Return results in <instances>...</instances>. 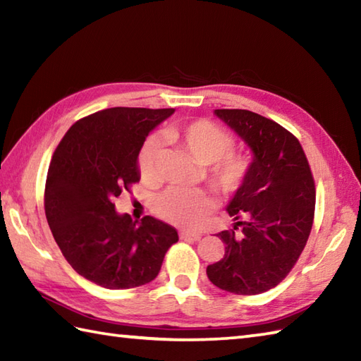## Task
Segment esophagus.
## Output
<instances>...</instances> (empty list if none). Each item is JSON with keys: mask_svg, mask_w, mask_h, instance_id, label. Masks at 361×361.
<instances>
[{"mask_svg": "<svg viewBox=\"0 0 361 361\" xmlns=\"http://www.w3.org/2000/svg\"><path fill=\"white\" fill-rule=\"evenodd\" d=\"M180 239H183V240H200L202 234L200 233H190V231H181Z\"/></svg>", "mask_w": 361, "mask_h": 361, "instance_id": "1", "label": "esophagus"}]
</instances>
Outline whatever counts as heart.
Listing matches in <instances>:
<instances>
[{
    "label": "heart",
    "mask_w": 361,
    "mask_h": 361,
    "mask_svg": "<svg viewBox=\"0 0 361 361\" xmlns=\"http://www.w3.org/2000/svg\"><path fill=\"white\" fill-rule=\"evenodd\" d=\"M166 142L198 166H208L206 180L220 195H233L245 186L251 173L252 158L234 149V137L211 121L197 119L167 127ZM158 141L147 137L137 152V172L147 185L159 181L157 169ZM152 209L159 219L180 228H195L211 209V198L204 190L171 188L153 198Z\"/></svg>",
    "instance_id": "obj_1"
}]
</instances>
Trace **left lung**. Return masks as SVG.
<instances>
[{
  "instance_id": "left-lung-1",
  "label": "left lung",
  "mask_w": 361,
  "mask_h": 361,
  "mask_svg": "<svg viewBox=\"0 0 361 361\" xmlns=\"http://www.w3.org/2000/svg\"><path fill=\"white\" fill-rule=\"evenodd\" d=\"M252 150L245 186L228 204L233 229L217 235L225 256L206 274L221 290L259 295L278 286L307 243L315 216V181L298 137L248 110H216Z\"/></svg>"
}]
</instances>
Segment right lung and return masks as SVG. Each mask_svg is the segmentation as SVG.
Returning <instances> with one entry per match:
<instances>
[{
    "label": "right lung",
    "mask_w": 361,
    "mask_h": 361,
    "mask_svg": "<svg viewBox=\"0 0 361 361\" xmlns=\"http://www.w3.org/2000/svg\"><path fill=\"white\" fill-rule=\"evenodd\" d=\"M173 109L114 106L79 119L54 152L44 212L60 251L75 271L97 286L124 290L158 276L178 242L171 225L141 221L114 209V198L140 181L137 152L150 130Z\"/></svg>",
    "instance_id": "right-lung-1"
}]
</instances>
